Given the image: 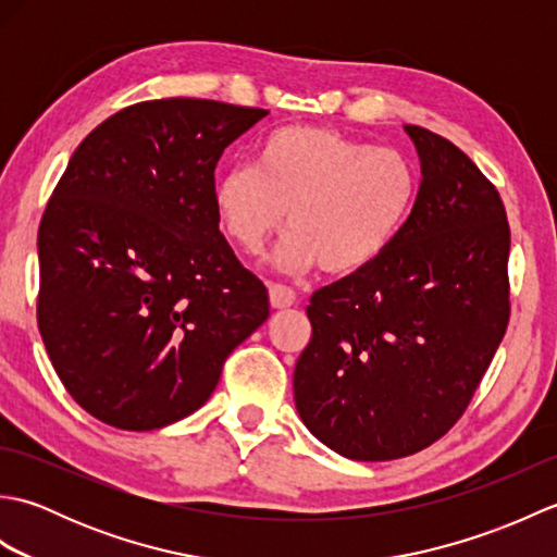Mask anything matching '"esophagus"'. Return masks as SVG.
I'll return each instance as SVG.
<instances>
[{
  "label": "esophagus",
  "mask_w": 557,
  "mask_h": 557,
  "mask_svg": "<svg viewBox=\"0 0 557 557\" xmlns=\"http://www.w3.org/2000/svg\"><path fill=\"white\" fill-rule=\"evenodd\" d=\"M270 304L272 309H289L297 304V292L285 285H270Z\"/></svg>",
  "instance_id": "esophagus-1"
}]
</instances>
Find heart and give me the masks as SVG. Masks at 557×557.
Listing matches in <instances>:
<instances>
[{"label": "heart", "instance_id": "obj_1", "mask_svg": "<svg viewBox=\"0 0 557 557\" xmlns=\"http://www.w3.org/2000/svg\"><path fill=\"white\" fill-rule=\"evenodd\" d=\"M417 194L419 176L405 152L323 126H285L258 146L256 168L234 164L218 174L212 208L242 253L263 251L287 220L277 268L304 272L321 263L330 275H351L387 251Z\"/></svg>", "mask_w": 557, "mask_h": 557}]
</instances>
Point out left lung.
<instances>
[{"instance_id": "1", "label": "left lung", "mask_w": 557, "mask_h": 557, "mask_svg": "<svg viewBox=\"0 0 557 557\" xmlns=\"http://www.w3.org/2000/svg\"><path fill=\"white\" fill-rule=\"evenodd\" d=\"M421 160L413 208L387 251L313 292L294 401L342 457L419 453L467 411L510 323V224L465 152L407 126Z\"/></svg>"}]
</instances>
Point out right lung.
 <instances>
[{
  "instance_id": "1",
  "label": "right lung",
  "mask_w": 557,
  "mask_h": 557,
  "mask_svg": "<svg viewBox=\"0 0 557 557\" xmlns=\"http://www.w3.org/2000/svg\"><path fill=\"white\" fill-rule=\"evenodd\" d=\"M268 110L164 98L81 140L38 230V327L90 417L152 431L203 407L234 347L270 315L268 289L212 208L224 148Z\"/></svg>"
}]
</instances>
